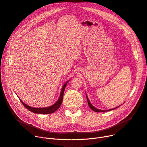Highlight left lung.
<instances>
[{"label":"left lung","mask_w":147,"mask_h":147,"mask_svg":"<svg viewBox=\"0 0 147 147\" xmlns=\"http://www.w3.org/2000/svg\"><path fill=\"white\" fill-rule=\"evenodd\" d=\"M85 95H86V97H87V101H88V106H89V107H90V109H91V110H92L93 111H96V112H105V111H111V110H114V109H116V108H117V107H119V106H118V107H116V108H114V109H109V110H100V109H97V108H96L95 107H94L92 105H91V103L90 102V100H89V99H88V97H87V94H85Z\"/></svg>","instance_id":"left-lung-1"}]
</instances>
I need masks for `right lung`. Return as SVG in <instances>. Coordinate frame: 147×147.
<instances>
[{"label":"right lung","mask_w":147,"mask_h":147,"mask_svg":"<svg viewBox=\"0 0 147 147\" xmlns=\"http://www.w3.org/2000/svg\"><path fill=\"white\" fill-rule=\"evenodd\" d=\"M69 81H67L64 85H63V87L61 90V92H60V96L59 97V99L55 103L54 105H51L50 106H49L47 107H41V108H35V107H32L27 105H26L25 103H24L20 98V101L22 103V105L24 106L25 108H27L29 111L32 112V113H38V114H50V113H53L55 111H56L61 105L62 101H63V93L65 89L66 86L67 84L69 82Z\"/></svg>","instance_id":"obj_1"}]
</instances>
